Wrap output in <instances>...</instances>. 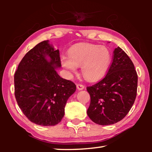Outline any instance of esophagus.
<instances>
[{"instance_id":"esophagus-1","label":"esophagus","mask_w":152,"mask_h":152,"mask_svg":"<svg viewBox=\"0 0 152 152\" xmlns=\"http://www.w3.org/2000/svg\"><path fill=\"white\" fill-rule=\"evenodd\" d=\"M76 87H77V89L79 90V91H82V90H83L84 88V87L85 86L82 85V84H77Z\"/></svg>"}]
</instances>
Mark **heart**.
Instances as JSON below:
<instances>
[{
  "instance_id": "obj_1",
  "label": "heart",
  "mask_w": 152,
  "mask_h": 152,
  "mask_svg": "<svg viewBox=\"0 0 152 152\" xmlns=\"http://www.w3.org/2000/svg\"><path fill=\"white\" fill-rule=\"evenodd\" d=\"M60 61L70 75L76 72L77 67H80L84 78L90 81H96L107 72L111 63V56L104 46L80 43L70 48L68 57L62 56Z\"/></svg>"
}]
</instances>
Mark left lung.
Listing matches in <instances>:
<instances>
[{"instance_id":"1","label":"left lung","mask_w":152,"mask_h":152,"mask_svg":"<svg viewBox=\"0 0 152 152\" xmlns=\"http://www.w3.org/2000/svg\"><path fill=\"white\" fill-rule=\"evenodd\" d=\"M113 53L106 76L86 88L91 95L87 114L92 121L101 125L115 124L122 120L137 95V74L132 61L119 47Z\"/></svg>"}]
</instances>
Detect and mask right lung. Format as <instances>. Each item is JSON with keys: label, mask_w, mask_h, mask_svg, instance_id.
<instances>
[{"label": "right lung", "mask_w": 152, "mask_h": 152, "mask_svg": "<svg viewBox=\"0 0 152 152\" xmlns=\"http://www.w3.org/2000/svg\"><path fill=\"white\" fill-rule=\"evenodd\" d=\"M61 66L60 51L49 40L28 51L18 66L14 76L15 98L33 123L54 126L64 116L66 102L76 86L59 76L56 70Z\"/></svg>", "instance_id": "obj_1"}]
</instances>
